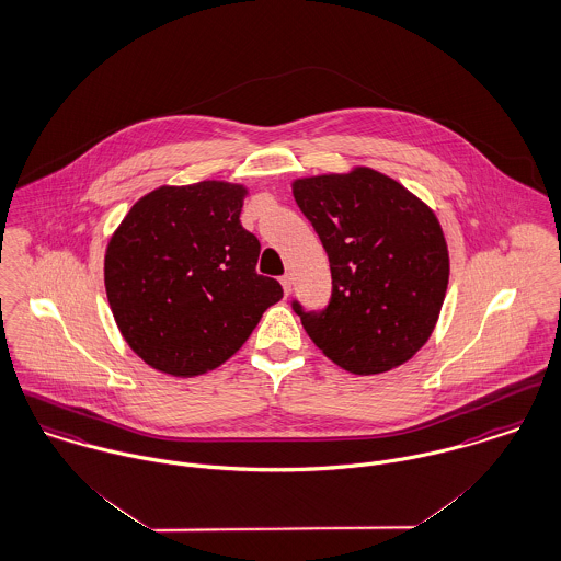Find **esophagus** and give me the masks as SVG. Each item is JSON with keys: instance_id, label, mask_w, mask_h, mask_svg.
<instances>
[{"instance_id": "esophagus-1", "label": "esophagus", "mask_w": 561, "mask_h": 561, "mask_svg": "<svg viewBox=\"0 0 561 561\" xmlns=\"http://www.w3.org/2000/svg\"><path fill=\"white\" fill-rule=\"evenodd\" d=\"M280 285H283V291H285V296H289V294H291V276H289V274L280 276Z\"/></svg>"}]
</instances>
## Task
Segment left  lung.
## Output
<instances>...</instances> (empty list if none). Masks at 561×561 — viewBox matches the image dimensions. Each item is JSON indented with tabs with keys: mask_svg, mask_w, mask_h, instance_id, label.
<instances>
[{
	"mask_svg": "<svg viewBox=\"0 0 561 561\" xmlns=\"http://www.w3.org/2000/svg\"><path fill=\"white\" fill-rule=\"evenodd\" d=\"M291 188L332 270L321 312L294 302L306 334L354 375L405 364L433 334L448 289V244L435 211L368 167L300 178Z\"/></svg>",
	"mask_w": 561,
	"mask_h": 561,
	"instance_id": "1",
	"label": "left lung"
}]
</instances>
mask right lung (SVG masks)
<instances>
[{"instance_id":"1","label":"right lung","mask_w":561,"mask_h":561,"mask_svg":"<svg viewBox=\"0 0 561 561\" xmlns=\"http://www.w3.org/2000/svg\"><path fill=\"white\" fill-rule=\"evenodd\" d=\"M242 184L160 186L124 216L104 253V287L130 350L195 377L233 356L283 287L256 274L261 244L240 222Z\"/></svg>"}]
</instances>
